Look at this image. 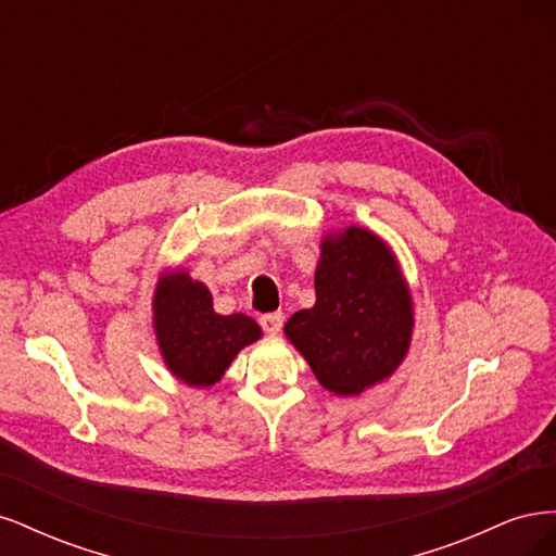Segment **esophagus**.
<instances>
[{
    "label": "esophagus",
    "mask_w": 556,
    "mask_h": 556,
    "mask_svg": "<svg viewBox=\"0 0 556 556\" xmlns=\"http://www.w3.org/2000/svg\"><path fill=\"white\" fill-rule=\"evenodd\" d=\"M282 319L285 315L278 311V313H264L260 317V327L264 329V333H278L282 329Z\"/></svg>",
    "instance_id": "34e87169"
}]
</instances>
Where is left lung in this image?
<instances>
[{"mask_svg":"<svg viewBox=\"0 0 556 556\" xmlns=\"http://www.w3.org/2000/svg\"><path fill=\"white\" fill-rule=\"evenodd\" d=\"M410 331V294L387 245L362 227L327 237L315 306L285 325L315 378L333 394H362L406 357Z\"/></svg>","mask_w":556,"mask_h":556,"instance_id":"1","label":"left lung"}]
</instances>
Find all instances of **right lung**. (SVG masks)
Segmentation results:
<instances>
[{"instance_id":"obj_1","label":"right lung","mask_w":556,"mask_h":556,"mask_svg":"<svg viewBox=\"0 0 556 556\" xmlns=\"http://www.w3.org/2000/svg\"><path fill=\"white\" fill-rule=\"evenodd\" d=\"M155 333L166 366L182 382L208 387L220 380L237 352L262 329L248 315H217L206 285L188 274L164 278L155 294Z\"/></svg>"}]
</instances>
